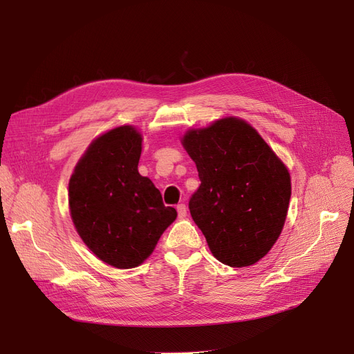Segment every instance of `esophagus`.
I'll use <instances>...</instances> for the list:
<instances>
[{
  "label": "esophagus",
  "mask_w": 354,
  "mask_h": 354,
  "mask_svg": "<svg viewBox=\"0 0 354 354\" xmlns=\"http://www.w3.org/2000/svg\"><path fill=\"white\" fill-rule=\"evenodd\" d=\"M176 211H178V215H179V218H185L187 216V205H185V203H179V205L176 207Z\"/></svg>",
  "instance_id": "34e87169"
}]
</instances>
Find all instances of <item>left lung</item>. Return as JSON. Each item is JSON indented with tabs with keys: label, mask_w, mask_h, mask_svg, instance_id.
<instances>
[{
	"label": "left lung",
	"mask_w": 354,
	"mask_h": 354,
	"mask_svg": "<svg viewBox=\"0 0 354 354\" xmlns=\"http://www.w3.org/2000/svg\"><path fill=\"white\" fill-rule=\"evenodd\" d=\"M182 145L201 185L189 211L214 257L230 267L259 261L280 236L291 196L286 165L245 120L188 130Z\"/></svg>",
	"instance_id": "8db88e82"
}]
</instances>
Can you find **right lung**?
Listing matches in <instances>:
<instances>
[{
    "label": "right lung",
    "instance_id": "right-lung-1",
    "mask_svg": "<svg viewBox=\"0 0 354 354\" xmlns=\"http://www.w3.org/2000/svg\"><path fill=\"white\" fill-rule=\"evenodd\" d=\"M140 153L133 126L111 129L91 142L68 182L74 227L93 254L116 268L140 266L178 215L139 174Z\"/></svg>",
    "mask_w": 354,
    "mask_h": 354
}]
</instances>
